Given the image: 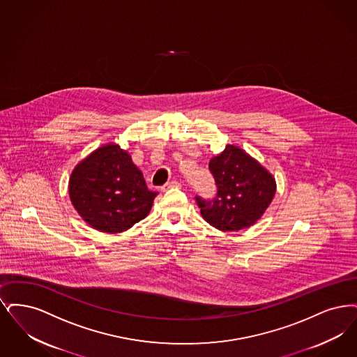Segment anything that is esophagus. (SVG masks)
Segmentation results:
<instances>
[{
	"instance_id": "obj_1",
	"label": "esophagus",
	"mask_w": 357,
	"mask_h": 357,
	"mask_svg": "<svg viewBox=\"0 0 357 357\" xmlns=\"http://www.w3.org/2000/svg\"><path fill=\"white\" fill-rule=\"evenodd\" d=\"M180 186H181V184L178 181H169L165 185L161 186V192H167V190H169L172 188H180Z\"/></svg>"
}]
</instances>
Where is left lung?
Here are the masks:
<instances>
[{
	"instance_id": "left-lung-1",
	"label": "left lung",
	"mask_w": 357,
	"mask_h": 357,
	"mask_svg": "<svg viewBox=\"0 0 357 357\" xmlns=\"http://www.w3.org/2000/svg\"><path fill=\"white\" fill-rule=\"evenodd\" d=\"M218 186L212 200L196 196L202 218L218 231H240L261 218L276 193V181L243 149L227 145L209 161Z\"/></svg>"
}]
</instances>
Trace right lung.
Segmentation results:
<instances>
[{
	"label": "right lung",
	"instance_id": "add662e5",
	"mask_svg": "<svg viewBox=\"0 0 357 357\" xmlns=\"http://www.w3.org/2000/svg\"><path fill=\"white\" fill-rule=\"evenodd\" d=\"M158 193L151 192L132 157L107 144L84 158L69 178L78 215L100 232L120 233L146 218Z\"/></svg>",
	"mask_w": 357,
	"mask_h": 357
}]
</instances>
